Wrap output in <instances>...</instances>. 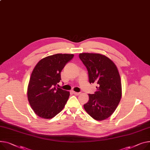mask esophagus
Listing matches in <instances>:
<instances>
[{"label":"esophagus","instance_id":"obj_1","mask_svg":"<svg viewBox=\"0 0 150 150\" xmlns=\"http://www.w3.org/2000/svg\"><path fill=\"white\" fill-rule=\"evenodd\" d=\"M72 92L75 95H79V94H80V93H79V92H74V91H72Z\"/></svg>","mask_w":150,"mask_h":150}]
</instances>
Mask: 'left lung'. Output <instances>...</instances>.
Segmentation results:
<instances>
[{
	"label": "left lung",
	"instance_id": "1",
	"mask_svg": "<svg viewBox=\"0 0 150 150\" xmlns=\"http://www.w3.org/2000/svg\"><path fill=\"white\" fill-rule=\"evenodd\" d=\"M79 57L87 69L89 83L98 84L97 91L88 94V101L84 108L95 120H104L113 114L121 98L118 70L111 59L103 55L82 53Z\"/></svg>",
	"mask_w": 150,
	"mask_h": 150
}]
</instances>
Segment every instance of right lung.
I'll list each match as a JSON object with an SVG mask.
<instances>
[{
  "instance_id": "right-lung-1",
  "label": "right lung",
  "mask_w": 150,
  "mask_h": 150,
  "mask_svg": "<svg viewBox=\"0 0 150 150\" xmlns=\"http://www.w3.org/2000/svg\"><path fill=\"white\" fill-rule=\"evenodd\" d=\"M73 54H57L42 59L32 72L28 87V99L39 117L51 119L60 112L70 92L57 87L61 72Z\"/></svg>"
}]
</instances>
